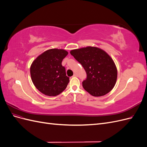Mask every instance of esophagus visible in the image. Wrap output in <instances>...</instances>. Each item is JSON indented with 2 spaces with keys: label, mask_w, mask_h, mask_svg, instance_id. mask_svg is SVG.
<instances>
[{
  "label": "esophagus",
  "mask_w": 147,
  "mask_h": 147,
  "mask_svg": "<svg viewBox=\"0 0 147 147\" xmlns=\"http://www.w3.org/2000/svg\"><path fill=\"white\" fill-rule=\"evenodd\" d=\"M73 76H74V77H77V74H74Z\"/></svg>",
  "instance_id": "34e87169"
}]
</instances>
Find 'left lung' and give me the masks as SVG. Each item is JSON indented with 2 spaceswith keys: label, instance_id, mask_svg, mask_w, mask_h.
Masks as SVG:
<instances>
[{
  "label": "left lung",
  "instance_id": "1",
  "mask_svg": "<svg viewBox=\"0 0 147 147\" xmlns=\"http://www.w3.org/2000/svg\"><path fill=\"white\" fill-rule=\"evenodd\" d=\"M70 53L86 71L87 77L82 84L88 92L99 97L112 90L117 82V69L107 53L93 47L76 49Z\"/></svg>",
  "mask_w": 147,
  "mask_h": 147
}]
</instances>
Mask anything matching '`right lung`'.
I'll use <instances>...</instances> for the list:
<instances>
[{
    "instance_id": "right-lung-1",
    "label": "right lung",
    "mask_w": 147,
    "mask_h": 147,
    "mask_svg": "<svg viewBox=\"0 0 147 147\" xmlns=\"http://www.w3.org/2000/svg\"><path fill=\"white\" fill-rule=\"evenodd\" d=\"M68 52L62 49H50L39 55L30 66L32 81L37 90L48 96H56L66 88L69 77L62 61Z\"/></svg>"
}]
</instances>
